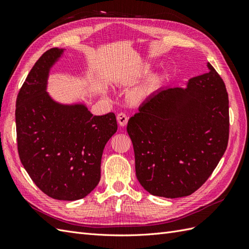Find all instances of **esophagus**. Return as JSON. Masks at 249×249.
Masks as SVG:
<instances>
[{
    "mask_svg": "<svg viewBox=\"0 0 249 249\" xmlns=\"http://www.w3.org/2000/svg\"><path fill=\"white\" fill-rule=\"evenodd\" d=\"M127 119H129V117H127V115L125 114V113L120 112L119 114L117 115V122H118L120 126H124L126 124V123H127Z\"/></svg>",
    "mask_w": 249,
    "mask_h": 249,
    "instance_id": "obj_1",
    "label": "esophagus"
}]
</instances>
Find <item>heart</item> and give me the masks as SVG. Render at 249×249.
Segmentation results:
<instances>
[{
    "mask_svg": "<svg viewBox=\"0 0 249 249\" xmlns=\"http://www.w3.org/2000/svg\"><path fill=\"white\" fill-rule=\"evenodd\" d=\"M147 70H148V66L145 67L144 71H147ZM157 82H158V79H157V78L149 79L148 82H147V84H146V89H152V88L157 84Z\"/></svg>",
    "mask_w": 249,
    "mask_h": 249,
    "instance_id": "heart-1",
    "label": "heart"
}]
</instances>
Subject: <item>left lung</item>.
Masks as SVG:
<instances>
[{
  "label": "left lung",
  "instance_id": "8db88e82",
  "mask_svg": "<svg viewBox=\"0 0 249 249\" xmlns=\"http://www.w3.org/2000/svg\"><path fill=\"white\" fill-rule=\"evenodd\" d=\"M209 72L186 87L161 89L129 119L126 131L141 186L156 196H188L200 188L228 147L229 95L224 82Z\"/></svg>",
  "mask_w": 249,
  "mask_h": 249
}]
</instances>
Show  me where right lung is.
Returning a JSON list of instances; mask_svg holds the SVG:
<instances>
[{
	"instance_id": "add662e5",
	"label": "right lung",
	"mask_w": 249,
	"mask_h": 249,
	"mask_svg": "<svg viewBox=\"0 0 249 249\" xmlns=\"http://www.w3.org/2000/svg\"><path fill=\"white\" fill-rule=\"evenodd\" d=\"M63 49L37 60L17 99L19 159L35 185L58 200H77L101 179L103 150L117 131L114 113L92 115L84 104L63 105L47 92L51 67Z\"/></svg>"
}]
</instances>
